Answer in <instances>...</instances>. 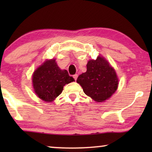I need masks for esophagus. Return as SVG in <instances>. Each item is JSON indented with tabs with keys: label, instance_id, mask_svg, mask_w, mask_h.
I'll list each match as a JSON object with an SVG mask.
<instances>
[{
	"label": "esophagus",
	"instance_id": "esophagus-1",
	"mask_svg": "<svg viewBox=\"0 0 152 152\" xmlns=\"http://www.w3.org/2000/svg\"><path fill=\"white\" fill-rule=\"evenodd\" d=\"M77 77H78V75L77 74H75V75H73V78L75 79V80H77Z\"/></svg>",
	"mask_w": 152,
	"mask_h": 152
}]
</instances>
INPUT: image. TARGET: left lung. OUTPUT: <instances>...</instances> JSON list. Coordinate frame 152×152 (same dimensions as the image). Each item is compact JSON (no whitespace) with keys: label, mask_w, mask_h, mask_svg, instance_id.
Wrapping results in <instances>:
<instances>
[{"label":"left lung","mask_w":152,"mask_h":152,"mask_svg":"<svg viewBox=\"0 0 152 152\" xmlns=\"http://www.w3.org/2000/svg\"><path fill=\"white\" fill-rule=\"evenodd\" d=\"M86 68V72L79 75L77 82L82 87L85 94L93 100L104 102L118 88V78L115 70L100 56L95 60H89Z\"/></svg>","instance_id":"obj_1"}]
</instances>
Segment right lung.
Here are the masks:
<instances>
[{"mask_svg":"<svg viewBox=\"0 0 152 152\" xmlns=\"http://www.w3.org/2000/svg\"><path fill=\"white\" fill-rule=\"evenodd\" d=\"M66 70H61L55 59L46 60L35 70L32 75L33 88L39 98L46 102L55 100L66 84L73 82Z\"/></svg>","mask_w":152,"mask_h":152,"instance_id":"1","label":"right lung"}]
</instances>
